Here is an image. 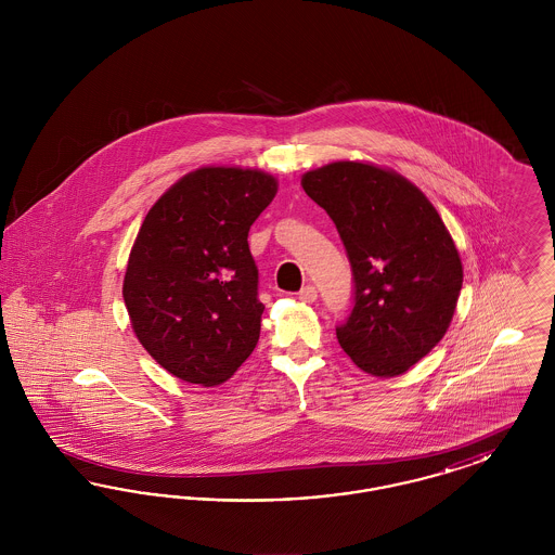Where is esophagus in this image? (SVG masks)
<instances>
[{
    "instance_id": "esophagus-1",
    "label": "esophagus",
    "mask_w": 555,
    "mask_h": 555,
    "mask_svg": "<svg viewBox=\"0 0 555 555\" xmlns=\"http://www.w3.org/2000/svg\"><path fill=\"white\" fill-rule=\"evenodd\" d=\"M297 295H299V299H301L304 304H314L318 299V291L314 289L312 285H306Z\"/></svg>"
}]
</instances>
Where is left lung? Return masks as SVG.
I'll list each match as a JSON object with an SVG mask.
<instances>
[{
    "mask_svg": "<svg viewBox=\"0 0 555 555\" xmlns=\"http://www.w3.org/2000/svg\"><path fill=\"white\" fill-rule=\"evenodd\" d=\"M333 218L353 270L356 306L337 339L358 369L399 376L448 333L464 281L439 211L396 170L337 159L301 177Z\"/></svg>",
    "mask_w": 555,
    "mask_h": 555,
    "instance_id": "1",
    "label": "left lung"
}]
</instances>
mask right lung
Masks as SVG:
<instances>
[{
	"label": "right lung",
	"mask_w": 555,
	"mask_h": 555,
	"mask_svg": "<svg viewBox=\"0 0 555 555\" xmlns=\"http://www.w3.org/2000/svg\"><path fill=\"white\" fill-rule=\"evenodd\" d=\"M276 191L264 170L202 166L147 211L122 297L134 337L172 376L216 387L258 344L264 306L247 235Z\"/></svg>",
	"instance_id": "1"
}]
</instances>
